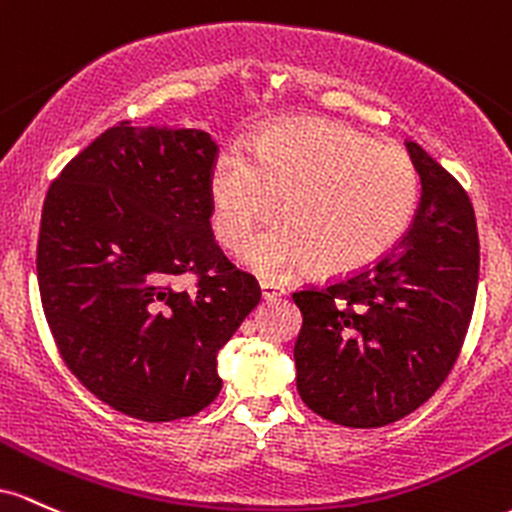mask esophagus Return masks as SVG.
Segmentation results:
<instances>
[{"instance_id":"esophagus-1","label":"esophagus","mask_w":512,"mask_h":512,"mask_svg":"<svg viewBox=\"0 0 512 512\" xmlns=\"http://www.w3.org/2000/svg\"><path fill=\"white\" fill-rule=\"evenodd\" d=\"M261 295L263 300H278L285 295V287L273 283V280H261Z\"/></svg>"}]
</instances>
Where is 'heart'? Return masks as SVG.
I'll return each mask as SVG.
<instances>
[{
  "label": "heart",
  "instance_id": "heart-1",
  "mask_svg": "<svg viewBox=\"0 0 512 512\" xmlns=\"http://www.w3.org/2000/svg\"><path fill=\"white\" fill-rule=\"evenodd\" d=\"M418 171L409 154L377 145L341 123L283 125L254 147L220 154L210 176L212 227L237 249L273 217L241 261L263 278H287L321 266L350 273L380 261L409 232L418 208Z\"/></svg>",
  "mask_w": 512,
  "mask_h": 512
}]
</instances>
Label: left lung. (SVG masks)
<instances>
[{"label": "left lung", "instance_id": "1", "mask_svg": "<svg viewBox=\"0 0 512 512\" xmlns=\"http://www.w3.org/2000/svg\"><path fill=\"white\" fill-rule=\"evenodd\" d=\"M421 203L404 239L363 271L292 295L302 312L297 392L346 428L409 416L450 375L479 285V234L469 195L416 142Z\"/></svg>", "mask_w": 512, "mask_h": 512}]
</instances>
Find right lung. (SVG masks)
I'll use <instances>...</instances> for the list:
<instances>
[{
	"label": "right lung",
	"instance_id": "1",
	"mask_svg": "<svg viewBox=\"0 0 512 512\" xmlns=\"http://www.w3.org/2000/svg\"><path fill=\"white\" fill-rule=\"evenodd\" d=\"M215 157L205 130L123 120L45 195L36 268L57 350L103 404L147 423L215 401L217 353L261 300L215 244ZM183 272L195 291L173 287Z\"/></svg>",
	"mask_w": 512,
	"mask_h": 512
}]
</instances>
